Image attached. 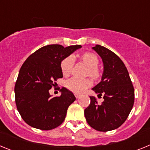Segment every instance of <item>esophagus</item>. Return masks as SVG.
Masks as SVG:
<instances>
[{
    "label": "esophagus",
    "mask_w": 150,
    "mask_h": 150,
    "mask_svg": "<svg viewBox=\"0 0 150 150\" xmlns=\"http://www.w3.org/2000/svg\"><path fill=\"white\" fill-rule=\"evenodd\" d=\"M75 97H76V98H79V97H80V95H79V94H75Z\"/></svg>",
    "instance_id": "34e87169"
}]
</instances>
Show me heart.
Returning a JSON list of instances; mask_svg holds the SVG:
<instances>
[{
	"instance_id": "heart-1",
	"label": "heart",
	"mask_w": 150,
	"mask_h": 150,
	"mask_svg": "<svg viewBox=\"0 0 150 150\" xmlns=\"http://www.w3.org/2000/svg\"><path fill=\"white\" fill-rule=\"evenodd\" d=\"M81 60L88 67V74L93 78L98 77L99 71L97 68L98 65L99 60L96 55L91 52H86L81 55ZM74 64V59L72 56H69L64 59L61 64V68L63 74L67 75L71 72ZM91 84V81L88 79H79L72 77L66 81V87L75 93H82Z\"/></svg>"
}]
</instances>
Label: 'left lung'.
<instances>
[{
    "label": "left lung",
    "instance_id": "obj_1",
    "mask_svg": "<svg viewBox=\"0 0 150 150\" xmlns=\"http://www.w3.org/2000/svg\"><path fill=\"white\" fill-rule=\"evenodd\" d=\"M101 58L104 71L101 81L92 90L98 97L103 95L99 105L95 97L84 115L88 124L99 132H109L120 127L127 120L134 101V89L126 67L120 57L100 45L92 47Z\"/></svg>",
    "mask_w": 150,
    "mask_h": 150
}]
</instances>
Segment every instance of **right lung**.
Returning <instances> with one entry per match:
<instances>
[{"mask_svg": "<svg viewBox=\"0 0 150 150\" xmlns=\"http://www.w3.org/2000/svg\"><path fill=\"white\" fill-rule=\"evenodd\" d=\"M81 47L47 45L23 63L15 85L16 104L22 120L30 126L47 131L64 122L67 108L76 98L64 87L59 97L52 98L49 91L55 86L57 79L63 77L62 61Z\"/></svg>", "mask_w": 150, "mask_h": 150, "instance_id": "1", "label": "right lung"}]
</instances>
